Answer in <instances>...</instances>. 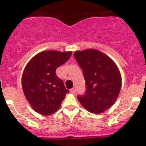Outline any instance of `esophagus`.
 <instances>
[{
	"instance_id": "esophagus-1",
	"label": "esophagus",
	"mask_w": 146,
	"mask_h": 146,
	"mask_svg": "<svg viewBox=\"0 0 146 146\" xmlns=\"http://www.w3.org/2000/svg\"><path fill=\"white\" fill-rule=\"evenodd\" d=\"M70 92L72 93V94H74V93L76 92V88H75V87H73V88H72L70 90Z\"/></svg>"
}]
</instances>
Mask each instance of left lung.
Returning a JSON list of instances; mask_svg holds the SVG:
<instances>
[{"mask_svg": "<svg viewBox=\"0 0 146 146\" xmlns=\"http://www.w3.org/2000/svg\"><path fill=\"white\" fill-rule=\"evenodd\" d=\"M74 56L82 69L86 93L77 96L88 111L99 114L114 104L121 88L118 66L108 55L95 49L76 51Z\"/></svg>", "mask_w": 146, "mask_h": 146, "instance_id": "left-lung-1", "label": "left lung"}]
</instances>
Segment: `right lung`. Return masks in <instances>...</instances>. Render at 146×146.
Wrapping results in <instances>:
<instances>
[{"instance_id":"right-lung-1","label":"right lung","mask_w":146,"mask_h":146,"mask_svg":"<svg viewBox=\"0 0 146 146\" xmlns=\"http://www.w3.org/2000/svg\"><path fill=\"white\" fill-rule=\"evenodd\" d=\"M72 52L43 51L29 60L22 77L25 98L36 113L48 115L58 110L69 90L55 70L69 60Z\"/></svg>"}]
</instances>
